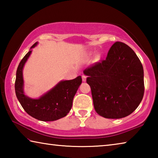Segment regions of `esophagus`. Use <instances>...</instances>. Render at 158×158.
Masks as SVG:
<instances>
[{"label":"esophagus","mask_w":158,"mask_h":158,"mask_svg":"<svg viewBox=\"0 0 158 158\" xmlns=\"http://www.w3.org/2000/svg\"><path fill=\"white\" fill-rule=\"evenodd\" d=\"M82 80H83V81H86V76L83 75V76H82Z\"/></svg>","instance_id":"1"}]
</instances>
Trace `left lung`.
<instances>
[{
    "mask_svg": "<svg viewBox=\"0 0 158 158\" xmlns=\"http://www.w3.org/2000/svg\"><path fill=\"white\" fill-rule=\"evenodd\" d=\"M88 76L95 111L106 118L127 116L144 93L143 69L135 52L125 43L112 45L105 60L84 70Z\"/></svg>",
    "mask_w": 158,
    "mask_h": 158,
    "instance_id": "1",
    "label": "left lung"
}]
</instances>
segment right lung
I'll list each match as a JSON object with an SVG mask.
<instances>
[{"label": "right lung", "mask_w": 158, "mask_h": 158, "mask_svg": "<svg viewBox=\"0 0 158 158\" xmlns=\"http://www.w3.org/2000/svg\"><path fill=\"white\" fill-rule=\"evenodd\" d=\"M35 43L31 47L34 48ZM32 51L26 53L19 65L16 74L15 93L21 105L26 113L42 121H53L65 117L73 106V98L82 82L81 76L72 80L60 81L49 91L38 99H32L23 92V68Z\"/></svg>", "instance_id": "add662e5"}]
</instances>
